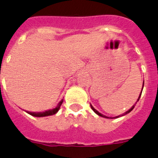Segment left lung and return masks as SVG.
Wrapping results in <instances>:
<instances>
[{
	"label": "left lung",
	"instance_id": "8db88e82",
	"mask_svg": "<svg viewBox=\"0 0 158 158\" xmlns=\"http://www.w3.org/2000/svg\"><path fill=\"white\" fill-rule=\"evenodd\" d=\"M143 86H144V81H143ZM143 86H142V89H143ZM142 92H141L140 95H139V99H138V100H137V102L139 101V99H140V96H141V95H142ZM137 102H136V103H137ZM135 105H134V106H132V107H131V109H129V110H128V111H126V112H125V113H123V115H118V116L115 117V118H118V117H120V116H122V115H127V113L131 112V111H132V110H133V109H134V107H135ZM91 107H92V109H93V111H94V112H95V113H96V114H97V115H100V116H101V117H104V118H108V117L105 116V115H102L101 113H100V112H99V111H96V109H95L94 107H93V106H92V105H91Z\"/></svg>",
	"mask_w": 158,
	"mask_h": 158
}]
</instances>
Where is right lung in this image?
<instances>
[{"label": "right lung", "instance_id": "right-lung-1", "mask_svg": "<svg viewBox=\"0 0 158 158\" xmlns=\"http://www.w3.org/2000/svg\"><path fill=\"white\" fill-rule=\"evenodd\" d=\"M62 102H63V100H61V101L58 103V105H57V107H55V108H54V109L48 110V111H43V112H31V111H27V113L35 117H44V116H48V115H54V114L58 112V111L59 110L60 107H61V105H62Z\"/></svg>", "mask_w": 158, "mask_h": 158}]
</instances>
